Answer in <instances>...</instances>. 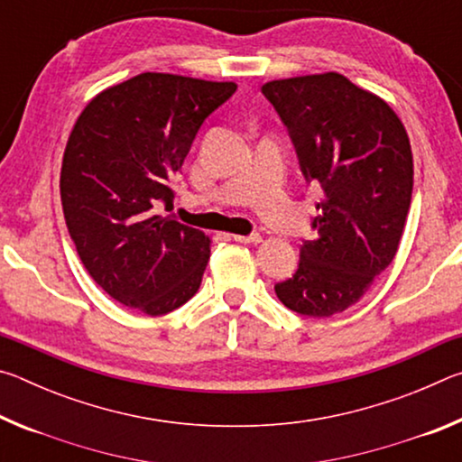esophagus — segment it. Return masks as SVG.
Returning a JSON list of instances; mask_svg holds the SVG:
<instances>
[{"label": "esophagus", "mask_w": 462, "mask_h": 462, "mask_svg": "<svg viewBox=\"0 0 462 462\" xmlns=\"http://www.w3.org/2000/svg\"><path fill=\"white\" fill-rule=\"evenodd\" d=\"M236 242H242V245H259L263 240L261 234H248V236H240V234H234L232 236Z\"/></svg>", "instance_id": "esophagus-1"}]
</instances>
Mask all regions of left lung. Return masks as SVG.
<instances>
[{"label": "left lung", "mask_w": 462, "mask_h": 462, "mask_svg": "<svg viewBox=\"0 0 462 462\" xmlns=\"http://www.w3.org/2000/svg\"><path fill=\"white\" fill-rule=\"evenodd\" d=\"M291 138L301 175L318 183L316 203L293 277L275 285L283 306L330 318L356 303L400 246L413 187L403 124L381 97L338 73L263 85Z\"/></svg>", "instance_id": "obj_1"}]
</instances>
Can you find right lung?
<instances>
[{
	"instance_id": "add662e5",
	"label": "right lung",
	"mask_w": 462,
	"mask_h": 462,
	"mask_svg": "<svg viewBox=\"0 0 462 462\" xmlns=\"http://www.w3.org/2000/svg\"><path fill=\"white\" fill-rule=\"evenodd\" d=\"M234 91L143 73L101 91L77 120L62 156V212L85 269L122 306L162 316L199 289L209 238L161 206H173L175 173Z\"/></svg>"
}]
</instances>
